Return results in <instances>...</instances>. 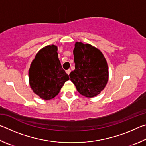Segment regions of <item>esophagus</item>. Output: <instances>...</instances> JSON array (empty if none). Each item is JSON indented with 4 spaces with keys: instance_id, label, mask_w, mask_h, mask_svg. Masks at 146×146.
<instances>
[{
    "instance_id": "1",
    "label": "esophagus",
    "mask_w": 146,
    "mask_h": 146,
    "mask_svg": "<svg viewBox=\"0 0 146 146\" xmlns=\"http://www.w3.org/2000/svg\"><path fill=\"white\" fill-rule=\"evenodd\" d=\"M70 72H71V70H70V69H69V70H66V73L68 74V75H70Z\"/></svg>"
}]
</instances>
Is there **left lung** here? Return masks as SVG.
I'll list each match as a JSON object with an SVG mask.
<instances>
[{"label":"left lung","instance_id":"8db88e82","mask_svg":"<svg viewBox=\"0 0 146 146\" xmlns=\"http://www.w3.org/2000/svg\"><path fill=\"white\" fill-rule=\"evenodd\" d=\"M75 69L70 80L80 94L86 97L98 95L107 84L108 66L102 53L89 44L76 42L73 49Z\"/></svg>","mask_w":146,"mask_h":146}]
</instances>
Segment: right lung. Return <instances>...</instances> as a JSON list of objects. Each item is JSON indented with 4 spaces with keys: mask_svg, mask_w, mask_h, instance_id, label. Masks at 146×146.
<instances>
[{
    "mask_svg": "<svg viewBox=\"0 0 146 146\" xmlns=\"http://www.w3.org/2000/svg\"><path fill=\"white\" fill-rule=\"evenodd\" d=\"M57 46H46L36 53L29 70V83L33 92L44 100L53 98L70 77L62 68Z\"/></svg>",
    "mask_w": 146,
    "mask_h": 146,
    "instance_id": "obj_1",
    "label": "right lung"
}]
</instances>
